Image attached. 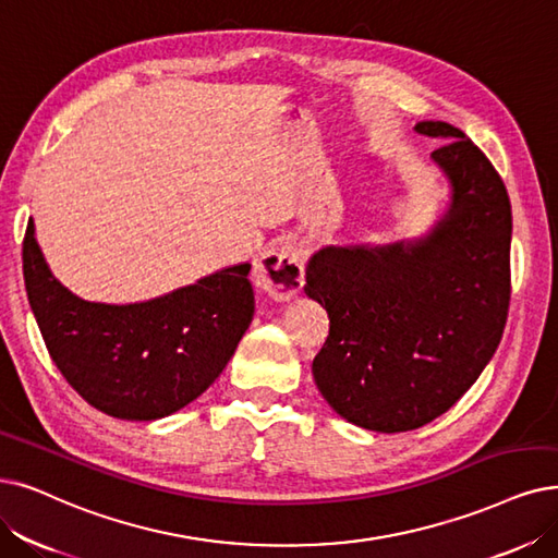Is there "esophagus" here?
<instances>
[{"label": "esophagus", "instance_id": "1", "mask_svg": "<svg viewBox=\"0 0 558 558\" xmlns=\"http://www.w3.org/2000/svg\"><path fill=\"white\" fill-rule=\"evenodd\" d=\"M252 277L260 291L275 300H291L304 286V256L293 242L270 244L254 260Z\"/></svg>", "mask_w": 558, "mask_h": 558}]
</instances>
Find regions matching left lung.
<instances>
[{
    "label": "left lung",
    "mask_w": 558,
    "mask_h": 558,
    "mask_svg": "<svg viewBox=\"0 0 558 558\" xmlns=\"http://www.w3.org/2000/svg\"><path fill=\"white\" fill-rule=\"evenodd\" d=\"M414 130L444 140L430 160L449 183L447 210L418 238L327 244L306 263L304 293L329 316L316 387L375 433L414 430L453 408L493 360L510 302L504 181L451 123Z\"/></svg>",
    "instance_id": "8db88e82"
}]
</instances>
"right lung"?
<instances>
[{"label": "right lung", "mask_w": 558, "mask_h": 558, "mask_svg": "<svg viewBox=\"0 0 558 558\" xmlns=\"http://www.w3.org/2000/svg\"><path fill=\"white\" fill-rule=\"evenodd\" d=\"M22 272L52 362L96 410L155 421L190 405L225 371L254 318L250 263L130 304L88 302L50 270L29 219Z\"/></svg>", "instance_id": "right-lung-1"}]
</instances>
